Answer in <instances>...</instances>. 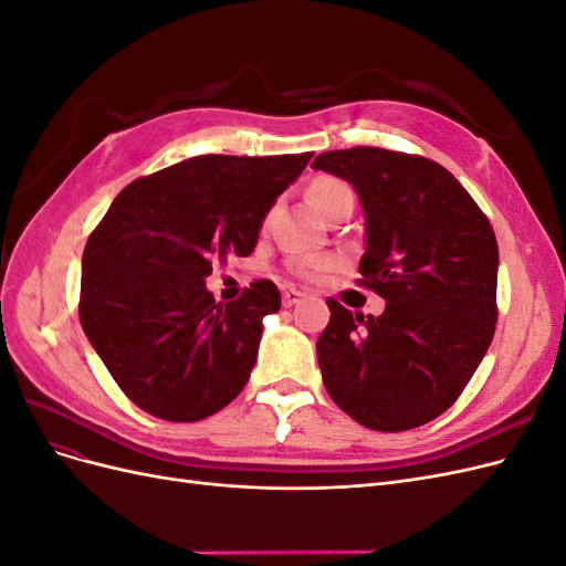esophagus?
<instances>
[{"mask_svg":"<svg viewBox=\"0 0 566 566\" xmlns=\"http://www.w3.org/2000/svg\"><path fill=\"white\" fill-rule=\"evenodd\" d=\"M302 300H304L302 290H295V287H285L283 290V306H295Z\"/></svg>","mask_w":566,"mask_h":566,"instance_id":"34e87169","label":"esophagus"}]
</instances>
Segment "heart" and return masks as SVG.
<instances>
[{
    "mask_svg": "<svg viewBox=\"0 0 566 566\" xmlns=\"http://www.w3.org/2000/svg\"><path fill=\"white\" fill-rule=\"evenodd\" d=\"M306 196H310V202L323 217L328 214L337 202H345V200L354 202L352 188L345 181L335 179V177L314 179L312 186H310V191H306ZM333 266H335V260H331V256H304V260L297 262L295 269L306 279H321L323 273L331 271Z\"/></svg>",
    "mask_w": 566,
    "mask_h": 566,
    "instance_id": "obj_1",
    "label": "heart"
}]
</instances>
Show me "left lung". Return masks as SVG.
I'll return each instance as SVG.
<instances>
[{
  "label": "left lung",
  "instance_id": "8db88e82",
  "mask_svg": "<svg viewBox=\"0 0 566 566\" xmlns=\"http://www.w3.org/2000/svg\"><path fill=\"white\" fill-rule=\"evenodd\" d=\"M314 169L349 181L366 214L361 285L380 316L328 300L316 342L323 385L368 430L434 420L465 389L499 321V243L486 214L434 160L375 146L328 150Z\"/></svg>",
  "mask_w": 566,
  "mask_h": 566
}]
</instances>
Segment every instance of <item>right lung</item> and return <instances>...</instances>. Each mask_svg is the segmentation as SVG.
I'll return each mask as SVG.
<instances>
[{
	"label": "right lung",
	"mask_w": 566,
	"mask_h": 566,
	"mask_svg": "<svg viewBox=\"0 0 566 566\" xmlns=\"http://www.w3.org/2000/svg\"><path fill=\"white\" fill-rule=\"evenodd\" d=\"M312 153L198 156L117 193L82 254L80 323L113 380L146 413L196 422L250 380L271 281L229 302L205 287L214 260L248 256L271 205Z\"/></svg>",
	"instance_id": "right-lung-1"
}]
</instances>
